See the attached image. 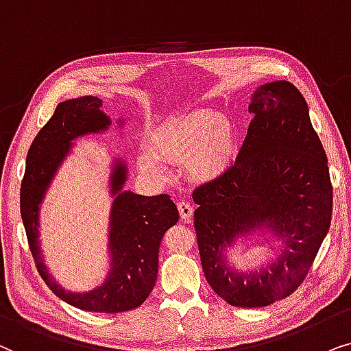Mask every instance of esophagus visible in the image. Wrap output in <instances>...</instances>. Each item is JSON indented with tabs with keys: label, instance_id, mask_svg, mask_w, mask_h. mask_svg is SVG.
Segmentation results:
<instances>
[{
	"label": "esophagus",
	"instance_id": "34e87169",
	"mask_svg": "<svg viewBox=\"0 0 351 351\" xmlns=\"http://www.w3.org/2000/svg\"><path fill=\"white\" fill-rule=\"evenodd\" d=\"M178 210H180V217L184 219V221H189L194 215V207L189 202H180L178 204Z\"/></svg>",
	"mask_w": 351,
	"mask_h": 351
}]
</instances>
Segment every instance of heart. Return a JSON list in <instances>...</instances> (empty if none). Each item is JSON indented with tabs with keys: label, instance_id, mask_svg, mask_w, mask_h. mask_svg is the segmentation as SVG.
Returning <instances> with one entry per match:
<instances>
[{
	"label": "heart",
	"instance_id": "heart-1",
	"mask_svg": "<svg viewBox=\"0 0 351 351\" xmlns=\"http://www.w3.org/2000/svg\"><path fill=\"white\" fill-rule=\"evenodd\" d=\"M236 133L226 115L210 109L171 117L149 134V149L138 152V168L154 180L167 178L162 160L186 162L195 178H212L231 160Z\"/></svg>",
	"mask_w": 351,
	"mask_h": 351
}]
</instances>
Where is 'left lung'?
<instances>
[{"mask_svg": "<svg viewBox=\"0 0 351 351\" xmlns=\"http://www.w3.org/2000/svg\"><path fill=\"white\" fill-rule=\"evenodd\" d=\"M236 162L194 191V226L210 287L232 306L260 308L287 297L305 279L328 234L332 184L308 104L292 83L260 85ZM258 237L275 256L237 270L230 252Z\"/></svg>", "mask_w": 351, "mask_h": 351, "instance_id": "left-lung-1", "label": "left lung"}]
</instances>
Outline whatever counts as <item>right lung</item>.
Returning <instances> with one entry per match:
<instances>
[{"mask_svg": "<svg viewBox=\"0 0 351 351\" xmlns=\"http://www.w3.org/2000/svg\"><path fill=\"white\" fill-rule=\"evenodd\" d=\"M125 121L127 119L121 117L117 119L119 128H123ZM110 125L99 97L83 96L59 102L32 143L21 186L22 221L46 286L69 305L96 313H120L143 305L157 281L162 237L180 219L178 208L168 195L146 197L125 191L128 165L121 157L112 156L107 181L112 199L107 226L109 269L104 281L85 292L67 291L56 281L41 249V205L78 138L106 133Z\"/></svg>", "mask_w": 351, "mask_h": 351, "instance_id": "1", "label": "right lung"}]
</instances>
